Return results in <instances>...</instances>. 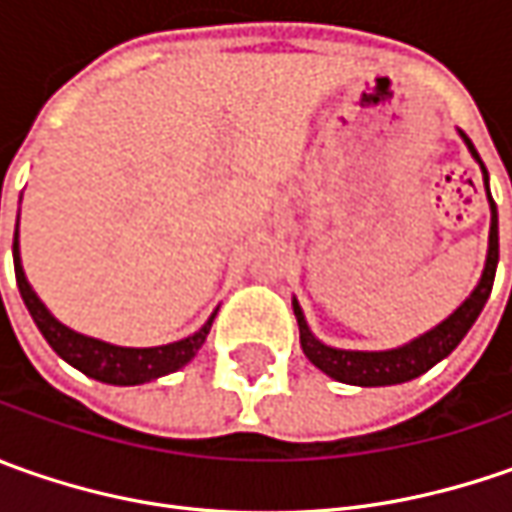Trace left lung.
Returning <instances> with one entry per match:
<instances>
[{"label":"left lung","mask_w":512,"mask_h":512,"mask_svg":"<svg viewBox=\"0 0 512 512\" xmlns=\"http://www.w3.org/2000/svg\"><path fill=\"white\" fill-rule=\"evenodd\" d=\"M462 133V130H459ZM464 145L473 153V159L482 165L484 187H487V170H484L482 156L476 153L473 142L462 133ZM487 199H490V187H487ZM496 265H499V210L496 202L490 199V242H487V262H484L482 279L473 287V293L464 299L462 305L456 307L442 325L427 330L424 336L413 339V342L393 347V350H339L330 344L319 342L305 322V313L299 302L293 299V313L299 322V339H302V350L310 362L316 364L322 373L330 379L344 384H359V387H384V384H402L427 373L433 364H439L444 356H450L473 322L479 319L484 302L490 299L493 290V279H496Z\"/></svg>","instance_id":"obj_1"}]
</instances>
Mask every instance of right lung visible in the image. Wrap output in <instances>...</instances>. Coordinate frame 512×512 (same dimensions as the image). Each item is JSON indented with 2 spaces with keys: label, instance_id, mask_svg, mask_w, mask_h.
Returning a JSON list of instances; mask_svg holds the SVG:
<instances>
[{
  "label": "right lung",
  "instance_id": "1",
  "mask_svg": "<svg viewBox=\"0 0 512 512\" xmlns=\"http://www.w3.org/2000/svg\"><path fill=\"white\" fill-rule=\"evenodd\" d=\"M13 270H16V285L22 293V302L28 307V313L33 316V322L39 327V333L48 339V344L65 359L73 364L76 370H82L85 376L105 384H145L168 376L173 370L185 367L199 347L205 344L213 316L207 319L205 325L199 327L193 336L179 339V342L162 344V347H119V344L102 342V339H90L82 336L76 330L65 327L48 307L42 305V299L33 293V287L28 285V276L22 270V259H19V222H16V233H13Z\"/></svg>",
  "mask_w": 512,
  "mask_h": 512
}]
</instances>
